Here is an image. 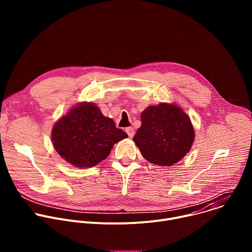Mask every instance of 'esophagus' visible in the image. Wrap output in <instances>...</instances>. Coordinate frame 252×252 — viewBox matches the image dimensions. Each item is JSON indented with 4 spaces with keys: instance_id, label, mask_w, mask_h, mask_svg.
<instances>
[{
    "instance_id": "34e87169",
    "label": "esophagus",
    "mask_w": 252,
    "mask_h": 252,
    "mask_svg": "<svg viewBox=\"0 0 252 252\" xmlns=\"http://www.w3.org/2000/svg\"><path fill=\"white\" fill-rule=\"evenodd\" d=\"M126 132L127 133V135H128L130 138L134 135V130H133V128H132L131 126L126 127Z\"/></svg>"
}]
</instances>
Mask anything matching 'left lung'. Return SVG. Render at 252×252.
Segmentation results:
<instances>
[{"instance_id": "left-lung-1", "label": "left lung", "mask_w": 252, "mask_h": 252, "mask_svg": "<svg viewBox=\"0 0 252 252\" xmlns=\"http://www.w3.org/2000/svg\"><path fill=\"white\" fill-rule=\"evenodd\" d=\"M140 118L141 126L133 141L147 160L170 166L189 152L194 130L190 119L181 107L169 103L151 105Z\"/></svg>"}]
</instances>
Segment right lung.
I'll list each match as a JSON object with an SVG mask.
<instances>
[{
  "label": "right lung",
  "mask_w": 252,
  "mask_h": 252,
  "mask_svg": "<svg viewBox=\"0 0 252 252\" xmlns=\"http://www.w3.org/2000/svg\"><path fill=\"white\" fill-rule=\"evenodd\" d=\"M126 136L92 102L73 107L57 122L52 131L57 153L78 167L96 165L110 155L115 143Z\"/></svg>",
  "instance_id": "add662e5"
}]
</instances>
